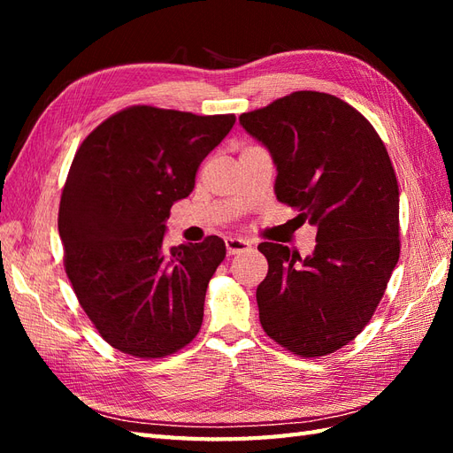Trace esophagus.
I'll use <instances>...</instances> for the list:
<instances>
[{"label":"esophagus","mask_w":453,"mask_h":453,"mask_svg":"<svg viewBox=\"0 0 453 453\" xmlns=\"http://www.w3.org/2000/svg\"><path fill=\"white\" fill-rule=\"evenodd\" d=\"M225 243H226V253L228 255H238V253L251 250V242L243 240V238H226Z\"/></svg>","instance_id":"34e87169"}]
</instances>
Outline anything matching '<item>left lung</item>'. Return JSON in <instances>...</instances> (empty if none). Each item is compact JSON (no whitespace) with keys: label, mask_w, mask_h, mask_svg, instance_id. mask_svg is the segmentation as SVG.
<instances>
[{"label":"left lung","mask_w":453,"mask_h":453,"mask_svg":"<svg viewBox=\"0 0 453 453\" xmlns=\"http://www.w3.org/2000/svg\"><path fill=\"white\" fill-rule=\"evenodd\" d=\"M240 125L276 166L273 193L318 228L306 258L263 242L257 287L265 333L303 357L333 353L372 318L399 260V185L386 145L351 105L300 90Z\"/></svg>","instance_id":"8db88e82"}]
</instances>
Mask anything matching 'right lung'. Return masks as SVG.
<instances>
[{"instance_id": "obj_1", "label": "right lung", "mask_w": 453, "mask_h": 453, "mask_svg": "<svg viewBox=\"0 0 453 453\" xmlns=\"http://www.w3.org/2000/svg\"><path fill=\"white\" fill-rule=\"evenodd\" d=\"M234 122V115L135 105L81 143L58 232L79 304L115 349L157 359L198 334L205 289L226 245L208 236L166 250V219L193 193L200 162Z\"/></svg>"}]
</instances>
